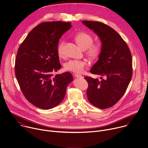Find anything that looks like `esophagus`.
Returning <instances> with one entry per match:
<instances>
[{"label":"esophagus","instance_id":"34e87169","mask_svg":"<svg viewBox=\"0 0 148 148\" xmlns=\"http://www.w3.org/2000/svg\"><path fill=\"white\" fill-rule=\"evenodd\" d=\"M74 75L77 78H83V77L81 74H75Z\"/></svg>","mask_w":148,"mask_h":148}]
</instances>
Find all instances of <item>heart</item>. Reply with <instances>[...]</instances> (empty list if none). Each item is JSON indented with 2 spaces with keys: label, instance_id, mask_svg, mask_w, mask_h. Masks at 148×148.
Returning a JSON list of instances; mask_svg holds the SVG:
<instances>
[{
  "label": "heart",
  "instance_id": "1",
  "mask_svg": "<svg viewBox=\"0 0 148 148\" xmlns=\"http://www.w3.org/2000/svg\"><path fill=\"white\" fill-rule=\"evenodd\" d=\"M74 40L79 46L85 50L86 49L87 53L91 57H95L99 54L101 51V44L99 42L92 43V36L86 32H78L74 36ZM65 42L61 40L58 47V53L60 57L64 55V46ZM87 65V62L85 60L72 59L64 64V69L67 71H72L76 73H82Z\"/></svg>",
  "mask_w": 148,
  "mask_h": 148
}]
</instances>
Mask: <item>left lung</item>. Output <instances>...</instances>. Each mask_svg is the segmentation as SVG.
Here are the masks:
<instances>
[{
	"label": "left lung",
	"instance_id": "left-lung-1",
	"mask_svg": "<svg viewBox=\"0 0 148 148\" xmlns=\"http://www.w3.org/2000/svg\"><path fill=\"white\" fill-rule=\"evenodd\" d=\"M99 37L101 51L90 72L101 75V80L85 77L89 102L99 109H108L124 95L132 75V56L128 45L112 28L99 21H82ZM103 76L104 79L102 77Z\"/></svg>",
	"mask_w": 148,
	"mask_h": 148
}]
</instances>
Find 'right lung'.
I'll use <instances>...</instances> for the list:
<instances>
[{
	"label": "right lung",
	"mask_w": 148,
	"mask_h": 148,
	"mask_svg": "<svg viewBox=\"0 0 148 148\" xmlns=\"http://www.w3.org/2000/svg\"><path fill=\"white\" fill-rule=\"evenodd\" d=\"M70 23L43 22L33 28L20 45L15 63L16 77L27 101L42 109L56 107L73 81L69 72L53 76L61 69L58 53L60 38Z\"/></svg>",
	"instance_id": "right-lung-1"
}]
</instances>
